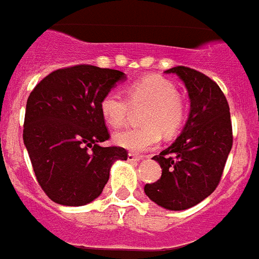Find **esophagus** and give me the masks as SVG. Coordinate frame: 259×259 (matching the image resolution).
Here are the masks:
<instances>
[{"label":"esophagus","mask_w":259,"mask_h":259,"mask_svg":"<svg viewBox=\"0 0 259 259\" xmlns=\"http://www.w3.org/2000/svg\"><path fill=\"white\" fill-rule=\"evenodd\" d=\"M140 160H142L140 156H136L134 155V153H128V161H136V163H138V161H140Z\"/></svg>","instance_id":"esophagus-1"}]
</instances>
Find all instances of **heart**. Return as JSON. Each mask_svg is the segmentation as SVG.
Returning <instances> with one entry per match:
<instances>
[{
	"instance_id": "heart-1",
	"label": "heart",
	"mask_w": 259,
	"mask_h": 259,
	"mask_svg": "<svg viewBox=\"0 0 259 259\" xmlns=\"http://www.w3.org/2000/svg\"><path fill=\"white\" fill-rule=\"evenodd\" d=\"M131 108H144L140 123L143 127L116 132L114 142L130 152L143 153L155 148L161 140L175 136L185 121V103L177 95L176 87L159 76L131 83L127 98L117 91H110L100 100V112L111 127L119 128L127 123Z\"/></svg>"
}]
</instances>
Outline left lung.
<instances>
[{"instance_id":"left-lung-1","label":"left lung","mask_w":259,"mask_h":259,"mask_svg":"<svg viewBox=\"0 0 259 259\" xmlns=\"http://www.w3.org/2000/svg\"><path fill=\"white\" fill-rule=\"evenodd\" d=\"M164 72L185 84L191 110L180 136L152 157L163 172L160 180L145 184L144 192L161 208L185 210L210 196L221 180L233 144L229 104L219 84L193 68Z\"/></svg>"}]
</instances>
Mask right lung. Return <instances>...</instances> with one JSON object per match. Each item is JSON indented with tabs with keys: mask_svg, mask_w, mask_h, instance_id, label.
Instances as JSON below:
<instances>
[{
	"mask_svg": "<svg viewBox=\"0 0 259 259\" xmlns=\"http://www.w3.org/2000/svg\"><path fill=\"white\" fill-rule=\"evenodd\" d=\"M124 72L79 65L49 74L26 103L23 143L40 188L57 204L82 206L103 192L111 166L127 160L121 147H102L110 139L100 100Z\"/></svg>",
	"mask_w": 259,
	"mask_h": 259,
	"instance_id": "add662e5",
	"label": "right lung"
}]
</instances>
